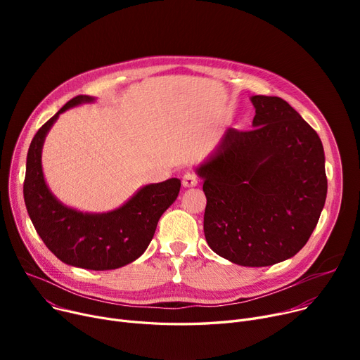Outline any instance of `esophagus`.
<instances>
[{"label": "esophagus", "mask_w": 360, "mask_h": 360, "mask_svg": "<svg viewBox=\"0 0 360 360\" xmlns=\"http://www.w3.org/2000/svg\"><path fill=\"white\" fill-rule=\"evenodd\" d=\"M198 184V175L195 172H185L182 176V185L190 188V186H195Z\"/></svg>", "instance_id": "34e87169"}]
</instances>
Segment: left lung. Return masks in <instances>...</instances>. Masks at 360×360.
<instances>
[{
  "label": "left lung",
  "mask_w": 360,
  "mask_h": 360,
  "mask_svg": "<svg viewBox=\"0 0 360 360\" xmlns=\"http://www.w3.org/2000/svg\"><path fill=\"white\" fill-rule=\"evenodd\" d=\"M252 129L231 128L198 169L209 247L239 266L266 267L297 254L327 197L316 131L281 98L252 96Z\"/></svg>",
  "instance_id": "obj_1"
}]
</instances>
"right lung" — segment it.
Listing matches in <instances>:
<instances>
[{
  "instance_id": "right-lung-1",
  "label": "right lung",
  "mask_w": 360,
  "mask_h": 360,
  "mask_svg": "<svg viewBox=\"0 0 360 360\" xmlns=\"http://www.w3.org/2000/svg\"><path fill=\"white\" fill-rule=\"evenodd\" d=\"M91 101L83 94L72 98L37 129L27 153L23 195L36 232L56 258L80 269L113 270L146 251L160 216L176 200L181 181L146 185L121 209L105 214L80 213L56 201L42 174L45 136L60 113Z\"/></svg>"
}]
</instances>
